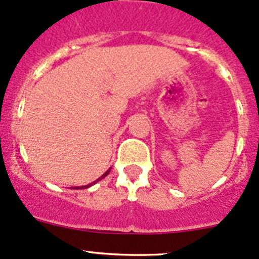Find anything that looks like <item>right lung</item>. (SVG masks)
Instances as JSON below:
<instances>
[{"instance_id": "add662e5", "label": "right lung", "mask_w": 259, "mask_h": 259, "mask_svg": "<svg viewBox=\"0 0 259 259\" xmlns=\"http://www.w3.org/2000/svg\"><path fill=\"white\" fill-rule=\"evenodd\" d=\"M109 172H110V168H109V170L107 171V172H105V174H103V175L102 176H100V178L99 179H97V180H95V181L94 182H92V184H89V185H87V186H80V187H72V189H75V190H78V189H88V187H91L92 186V185H94V184H97V182L98 181H100V180H102V179H104L105 178V176H107L108 175V174Z\"/></svg>"}]
</instances>
